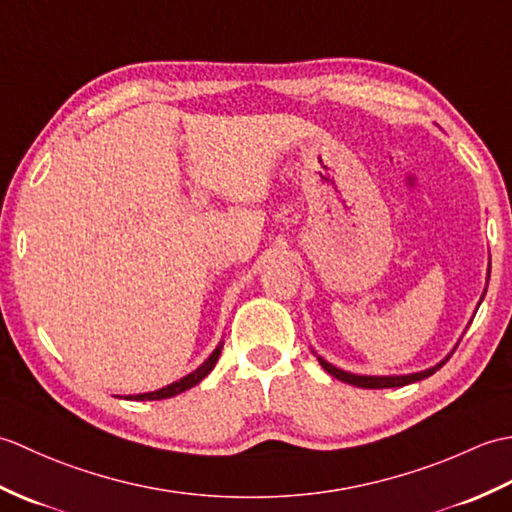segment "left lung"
I'll return each mask as SVG.
<instances>
[{
	"mask_svg": "<svg viewBox=\"0 0 512 512\" xmlns=\"http://www.w3.org/2000/svg\"><path fill=\"white\" fill-rule=\"evenodd\" d=\"M484 299V295H482ZM458 347V345H455ZM453 354V352H451ZM451 354L444 358V361H440L438 365H433L429 369H424V372H416V374H405V376H361V374H350V372H343V369L334 367L332 363L325 361V358L317 356V361L321 363V367L328 372L330 376L343 380V383H350L354 387H363V389H387V387H402V385H409V383H416V380H422V378H429L431 374H436L438 369L449 361Z\"/></svg>",
	"mask_w": 512,
	"mask_h": 512,
	"instance_id": "8db88e82",
	"label": "left lung"
}]
</instances>
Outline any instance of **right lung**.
I'll list each match as a JSON object with an SVG mask.
<instances>
[{
    "label": "right lung",
    "instance_id": "obj_1",
    "mask_svg": "<svg viewBox=\"0 0 512 512\" xmlns=\"http://www.w3.org/2000/svg\"><path fill=\"white\" fill-rule=\"evenodd\" d=\"M222 345H224V343L217 345L215 350H213V354H211L209 358H206V361H204L198 369H195V372H191V374H187V376H182L180 380H176V383H171V385L162 387V389H158V391H147V394H136V396H125V398H127V400H162V398L178 396V394H182V391H187V389L195 387L204 376L211 374V369L215 367L217 358H220V354H222Z\"/></svg>",
    "mask_w": 512,
    "mask_h": 512
}]
</instances>
